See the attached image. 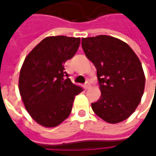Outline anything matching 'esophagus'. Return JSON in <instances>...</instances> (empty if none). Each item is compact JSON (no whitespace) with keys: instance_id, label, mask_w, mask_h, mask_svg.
<instances>
[{"instance_id":"1","label":"esophagus","mask_w":156,"mask_h":156,"mask_svg":"<svg viewBox=\"0 0 156 156\" xmlns=\"http://www.w3.org/2000/svg\"><path fill=\"white\" fill-rule=\"evenodd\" d=\"M89 88H90V84H89V83H88V82H87L84 85V88L87 90V89H88Z\"/></svg>"}]
</instances>
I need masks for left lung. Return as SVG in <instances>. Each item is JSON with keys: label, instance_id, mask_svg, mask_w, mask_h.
<instances>
[{"label": "left lung", "instance_id": "obj_1", "mask_svg": "<svg viewBox=\"0 0 156 156\" xmlns=\"http://www.w3.org/2000/svg\"><path fill=\"white\" fill-rule=\"evenodd\" d=\"M86 57L94 64L101 96L92 108L109 124L127 119L143 96L145 76L140 59L120 39L107 35L82 38Z\"/></svg>", "mask_w": 156, "mask_h": 156}]
</instances>
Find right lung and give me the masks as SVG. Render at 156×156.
Returning a JSON list of instances; mask_svg holds the SVG:
<instances>
[{
	"label": "right lung",
	"mask_w": 156,
	"mask_h": 156,
	"mask_svg": "<svg viewBox=\"0 0 156 156\" xmlns=\"http://www.w3.org/2000/svg\"><path fill=\"white\" fill-rule=\"evenodd\" d=\"M80 37H47L29 52L19 75V92L33 120L56 127L69 116L75 96L83 89L73 84L63 65L78 51Z\"/></svg>",
	"instance_id": "obj_1"
}]
</instances>
